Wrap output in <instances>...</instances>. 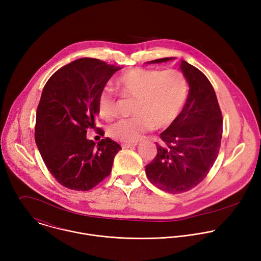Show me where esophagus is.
<instances>
[{
    "label": "esophagus",
    "mask_w": 261,
    "mask_h": 261,
    "mask_svg": "<svg viewBox=\"0 0 261 261\" xmlns=\"http://www.w3.org/2000/svg\"><path fill=\"white\" fill-rule=\"evenodd\" d=\"M138 143H122V147L123 148H131V147H135Z\"/></svg>",
    "instance_id": "obj_1"
}]
</instances>
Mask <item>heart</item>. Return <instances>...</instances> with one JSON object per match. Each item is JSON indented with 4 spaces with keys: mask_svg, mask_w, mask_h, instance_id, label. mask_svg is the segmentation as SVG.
<instances>
[{
    "mask_svg": "<svg viewBox=\"0 0 261 261\" xmlns=\"http://www.w3.org/2000/svg\"><path fill=\"white\" fill-rule=\"evenodd\" d=\"M124 96L135 98L130 119L120 120L109 126L107 134L125 143H135L154 127H168L178 116L188 92L185 75L173 69L156 70L131 68L116 80ZM98 115L105 121L116 115V98L108 87H103L96 99Z\"/></svg>",
    "mask_w": 261,
    "mask_h": 261,
    "instance_id": "1",
    "label": "heart"
}]
</instances>
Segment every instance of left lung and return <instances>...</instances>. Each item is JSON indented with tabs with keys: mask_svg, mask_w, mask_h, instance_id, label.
I'll return each mask as SVG.
<instances>
[{
	"mask_svg": "<svg viewBox=\"0 0 261 261\" xmlns=\"http://www.w3.org/2000/svg\"><path fill=\"white\" fill-rule=\"evenodd\" d=\"M163 58L147 62L172 61ZM179 68L189 85L186 104L176 119L160 134L157 156L145 166L152 184L171 194L189 191L207 175L220 150L222 114L213 86L204 74L186 61Z\"/></svg>",
	"mask_w": 261,
	"mask_h": 261,
	"instance_id": "1",
	"label": "left lung"
}]
</instances>
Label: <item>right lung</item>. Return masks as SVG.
Masks as SVG:
<instances>
[{"label":"right lung","instance_id":"right-lung-1","mask_svg":"<svg viewBox=\"0 0 261 261\" xmlns=\"http://www.w3.org/2000/svg\"><path fill=\"white\" fill-rule=\"evenodd\" d=\"M122 69L82 58L62 67L47 81L37 108L35 140L53 176L64 187L88 191L109 175L122 147L106 137L87 138L98 115L99 91ZM100 133L104 134L100 129Z\"/></svg>","mask_w":261,"mask_h":261}]
</instances>
